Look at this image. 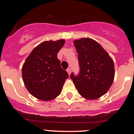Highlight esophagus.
Returning a JSON list of instances; mask_svg holds the SVG:
<instances>
[{"mask_svg":"<svg viewBox=\"0 0 134 134\" xmlns=\"http://www.w3.org/2000/svg\"><path fill=\"white\" fill-rule=\"evenodd\" d=\"M67 70V72H68V74H70V72H71V69L70 68H67V70Z\"/></svg>","mask_w":134,"mask_h":134,"instance_id":"esophagus-1","label":"esophagus"}]
</instances>
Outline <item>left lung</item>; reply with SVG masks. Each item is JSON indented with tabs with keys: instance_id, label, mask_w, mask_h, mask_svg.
Instances as JSON below:
<instances>
[{
	"instance_id": "obj_1",
	"label": "left lung",
	"mask_w": 134,
	"mask_h": 134,
	"mask_svg": "<svg viewBox=\"0 0 134 134\" xmlns=\"http://www.w3.org/2000/svg\"><path fill=\"white\" fill-rule=\"evenodd\" d=\"M80 72L70 74L79 94L88 100L98 99L107 93L113 83L114 63L99 43L90 38L74 40Z\"/></svg>"
}]
</instances>
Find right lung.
<instances>
[{
	"instance_id": "obj_1",
	"label": "right lung",
	"mask_w": 134,
	"mask_h": 134,
	"mask_svg": "<svg viewBox=\"0 0 134 134\" xmlns=\"http://www.w3.org/2000/svg\"><path fill=\"white\" fill-rule=\"evenodd\" d=\"M65 40L46 41L36 46L22 68L26 88L32 95L42 100H50L61 93L68 74L60 66L57 54Z\"/></svg>"
}]
</instances>
